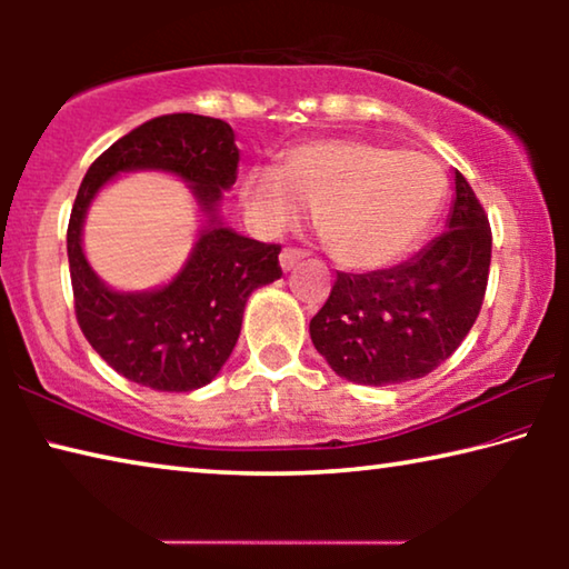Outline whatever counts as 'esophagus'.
<instances>
[{"instance_id": "obj_1", "label": "esophagus", "mask_w": 569, "mask_h": 569, "mask_svg": "<svg viewBox=\"0 0 569 569\" xmlns=\"http://www.w3.org/2000/svg\"><path fill=\"white\" fill-rule=\"evenodd\" d=\"M306 253H303V250L301 248H283L281 250V268H283V271H293V268L298 266V261H301V258H303Z\"/></svg>"}]
</instances>
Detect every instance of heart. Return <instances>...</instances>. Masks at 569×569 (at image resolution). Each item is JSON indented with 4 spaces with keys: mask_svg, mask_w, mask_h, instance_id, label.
Instances as JSON below:
<instances>
[{
    "mask_svg": "<svg viewBox=\"0 0 569 569\" xmlns=\"http://www.w3.org/2000/svg\"><path fill=\"white\" fill-rule=\"evenodd\" d=\"M447 178L429 156L369 140H313L283 152L278 170H250L240 200L268 230L291 226L298 203L316 208V233L351 271L401 258L435 223Z\"/></svg>",
    "mask_w": 569,
    "mask_h": 569,
    "instance_id": "obj_1",
    "label": "heart"
}]
</instances>
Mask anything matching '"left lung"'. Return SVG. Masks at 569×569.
Returning a JSON list of instances; mask_svg holds the SVG:
<instances>
[{
  "label": "left lung",
  "instance_id": "8db88e82",
  "mask_svg": "<svg viewBox=\"0 0 569 569\" xmlns=\"http://www.w3.org/2000/svg\"><path fill=\"white\" fill-rule=\"evenodd\" d=\"M449 226L393 268L339 273L311 319V341L339 377L387 387L421 379L467 339L485 303L492 228L457 170Z\"/></svg>",
  "mask_w": 569,
  "mask_h": 569
}]
</instances>
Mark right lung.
<instances>
[{
	"label": "right lung",
	"mask_w": 569,
	"mask_h": 569,
	"mask_svg": "<svg viewBox=\"0 0 569 569\" xmlns=\"http://www.w3.org/2000/svg\"><path fill=\"white\" fill-rule=\"evenodd\" d=\"M142 167L188 179L211 226L166 289L118 295L93 276L81 253V220L104 181ZM236 170L238 148L228 122L176 112L122 134L92 162L77 190L67 226L74 316L92 349L124 379L156 391L206 387L233 351L248 296L283 276L281 246L243 238L216 220V206L236 182Z\"/></svg>",
	"instance_id": "add662e5"
}]
</instances>
